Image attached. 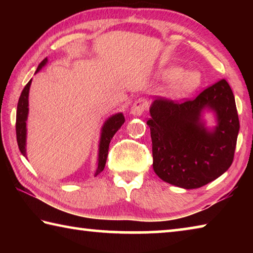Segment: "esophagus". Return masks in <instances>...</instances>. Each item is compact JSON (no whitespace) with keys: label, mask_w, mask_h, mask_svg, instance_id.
<instances>
[{"label":"esophagus","mask_w":253,"mask_h":253,"mask_svg":"<svg viewBox=\"0 0 253 253\" xmlns=\"http://www.w3.org/2000/svg\"><path fill=\"white\" fill-rule=\"evenodd\" d=\"M148 106L149 104L146 98H138V99L132 104L130 113L134 115V116H140V115H143L145 111L148 109Z\"/></svg>","instance_id":"34e87169"}]
</instances>
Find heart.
Here are the masks:
<instances>
[{
    "label": "heart",
    "mask_w": 253,
    "mask_h": 253,
    "mask_svg": "<svg viewBox=\"0 0 253 253\" xmlns=\"http://www.w3.org/2000/svg\"><path fill=\"white\" fill-rule=\"evenodd\" d=\"M161 75L164 79L174 80L172 85V91L175 95H186L190 93L201 84V76L199 72L195 71H185L178 67H169L162 69Z\"/></svg>",
    "instance_id": "1"
}]
</instances>
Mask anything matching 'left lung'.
Here are the masks:
<instances>
[{
	"mask_svg": "<svg viewBox=\"0 0 253 253\" xmlns=\"http://www.w3.org/2000/svg\"><path fill=\"white\" fill-rule=\"evenodd\" d=\"M205 108L216 111L218 126L200 123ZM153 169L164 182L198 188L221 176L233 162L240 128L233 92L221 79L194 98L174 101L157 97L149 109Z\"/></svg>",
	"mask_w": 253,
	"mask_h": 253,
	"instance_id": "1",
	"label": "left lung"
}]
</instances>
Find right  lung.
I'll use <instances>...</instances> for the list:
<instances>
[{"mask_svg":"<svg viewBox=\"0 0 253 253\" xmlns=\"http://www.w3.org/2000/svg\"><path fill=\"white\" fill-rule=\"evenodd\" d=\"M48 60L43 59L38 66V69L36 72L39 71L42 67H43ZM30 85H31V80L25 84L23 88L21 96L19 98L18 102V109H16V123H15V130H16V140H18V145L20 148V152L22 155L25 156V137H27V118L29 113V90ZM125 122L124 115L122 113L114 115L111 116L108 121L105 123L104 127L101 130V137H100V144H99V156H98V168L96 169V175L102 172L105 169L107 156H108V149H109V143L113 136L116 134V131L122 127V125Z\"/></svg>","mask_w":253,"mask_h":253,"instance_id":"1","label":"right lung"}]
</instances>
